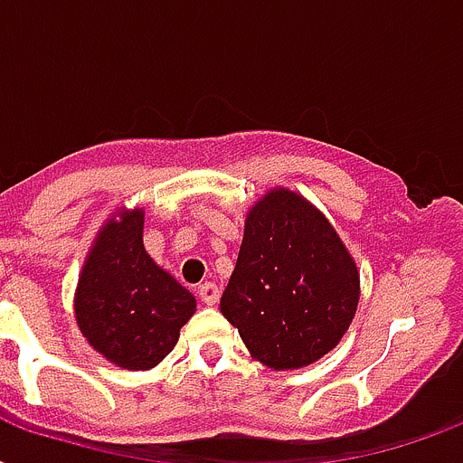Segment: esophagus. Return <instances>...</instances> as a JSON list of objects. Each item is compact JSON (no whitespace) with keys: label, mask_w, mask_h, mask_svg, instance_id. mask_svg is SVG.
<instances>
[{"label":"esophagus","mask_w":463,"mask_h":463,"mask_svg":"<svg viewBox=\"0 0 463 463\" xmlns=\"http://www.w3.org/2000/svg\"><path fill=\"white\" fill-rule=\"evenodd\" d=\"M196 293H199V298H202L203 305H216L218 298H221V290H218L216 283H202L199 288H196Z\"/></svg>","instance_id":"34e87169"}]
</instances>
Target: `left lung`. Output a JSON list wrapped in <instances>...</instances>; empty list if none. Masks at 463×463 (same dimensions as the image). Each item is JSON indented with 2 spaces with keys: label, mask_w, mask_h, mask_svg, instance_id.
Returning a JSON list of instances; mask_svg holds the SVG:
<instances>
[{
  "label": "left lung",
  "mask_w": 463,
  "mask_h": 463,
  "mask_svg": "<svg viewBox=\"0 0 463 463\" xmlns=\"http://www.w3.org/2000/svg\"><path fill=\"white\" fill-rule=\"evenodd\" d=\"M358 293L355 261L329 221L296 192L274 189L247 216L221 312L254 358L296 370L341 341Z\"/></svg>",
  "instance_id": "1"
}]
</instances>
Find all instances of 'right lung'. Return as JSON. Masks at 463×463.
<instances>
[{"instance_id":"1","label":"right lung","mask_w":463,"mask_h":463,"mask_svg":"<svg viewBox=\"0 0 463 463\" xmlns=\"http://www.w3.org/2000/svg\"><path fill=\"white\" fill-rule=\"evenodd\" d=\"M196 300L144 250V211L108 221L76 290L89 344L125 370H148L173 351Z\"/></svg>"}]
</instances>
